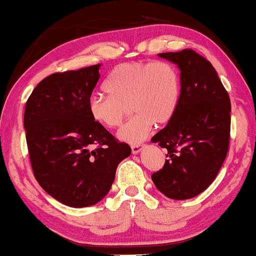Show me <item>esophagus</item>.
I'll use <instances>...</instances> for the list:
<instances>
[{
	"label": "esophagus",
	"instance_id": "1",
	"mask_svg": "<svg viewBox=\"0 0 256 256\" xmlns=\"http://www.w3.org/2000/svg\"><path fill=\"white\" fill-rule=\"evenodd\" d=\"M131 150H132V154H139V152H140L142 148H140V145H132Z\"/></svg>",
	"mask_w": 256,
	"mask_h": 256
}]
</instances>
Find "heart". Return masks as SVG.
I'll use <instances>...</instances> for the list:
<instances>
[{"instance_id": "obj_1", "label": "heart", "mask_w": 256, "mask_h": 256, "mask_svg": "<svg viewBox=\"0 0 256 256\" xmlns=\"http://www.w3.org/2000/svg\"><path fill=\"white\" fill-rule=\"evenodd\" d=\"M108 96H93L88 112L108 128L122 125L128 108L136 116L119 130L118 138L137 145L150 134L154 124H168L178 108L180 85L177 70L166 61H134L116 67L104 84Z\"/></svg>"}]
</instances>
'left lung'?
Wrapping results in <instances>:
<instances>
[{"instance_id": "1", "label": "left lung", "mask_w": 256, "mask_h": 256, "mask_svg": "<svg viewBox=\"0 0 256 256\" xmlns=\"http://www.w3.org/2000/svg\"><path fill=\"white\" fill-rule=\"evenodd\" d=\"M158 56L178 67L180 96L172 119L151 139L169 157L151 178L169 198H192L214 182L227 156L230 99L212 64L196 52Z\"/></svg>"}]
</instances>
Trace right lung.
Returning <instances> with one entry per match:
<instances>
[{
	"instance_id": "1",
	"label": "right lung",
	"mask_w": 256,
	"mask_h": 256,
	"mask_svg": "<svg viewBox=\"0 0 256 256\" xmlns=\"http://www.w3.org/2000/svg\"><path fill=\"white\" fill-rule=\"evenodd\" d=\"M100 64L54 73L35 87L24 108V130L34 176L53 198L73 208L108 195L131 148L118 140L88 112ZM92 144L97 145L93 150Z\"/></svg>"
}]
</instances>
